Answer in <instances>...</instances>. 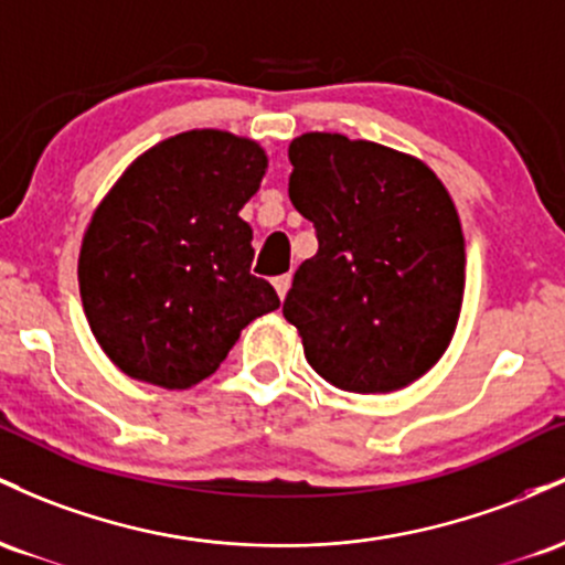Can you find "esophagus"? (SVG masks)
Wrapping results in <instances>:
<instances>
[{
    "mask_svg": "<svg viewBox=\"0 0 565 565\" xmlns=\"http://www.w3.org/2000/svg\"><path fill=\"white\" fill-rule=\"evenodd\" d=\"M271 285H275L277 296H280V299H285V294H288V288H290V275L275 277V280H271Z\"/></svg>",
    "mask_w": 565,
    "mask_h": 565,
    "instance_id": "esophagus-1",
    "label": "esophagus"
}]
</instances>
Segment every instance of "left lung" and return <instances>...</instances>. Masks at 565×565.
<instances>
[{
	"label": "left lung",
	"instance_id": "obj_1",
	"mask_svg": "<svg viewBox=\"0 0 565 565\" xmlns=\"http://www.w3.org/2000/svg\"><path fill=\"white\" fill-rule=\"evenodd\" d=\"M288 198L312 221L317 253L282 303L303 354L347 392L416 382L451 344L465 296V237L427 164L339 132L288 149Z\"/></svg>",
	"mask_w": 565,
	"mask_h": 565
}]
</instances>
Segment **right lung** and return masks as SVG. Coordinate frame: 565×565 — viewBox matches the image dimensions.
<instances>
[{
    "label": "right lung",
    "mask_w": 565,
    "mask_h": 565,
    "mask_svg": "<svg viewBox=\"0 0 565 565\" xmlns=\"http://www.w3.org/2000/svg\"><path fill=\"white\" fill-rule=\"evenodd\" d=\"M266 154L221 130L146 151L95 211L79 253L87 322L132 379L186 390L224 363L253 317L280 307L250 275L253 232L239 211Z\"/></svg>",
    "instance_id": "obj_1"
}]
</instances>
